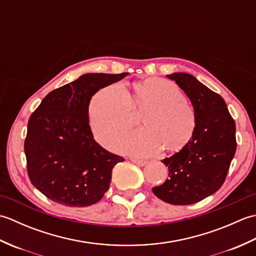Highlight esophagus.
Returning a JSON list of instances; mask_svg holds the SVG:
<instances>
[{
    "label": "esophagus",
    "instance_id": "obj_1",
    "mask_svg": "<svg viewBox=\"0 0 256 256\" xmlns=\"http://www.w3.org/2000/svg\"><path fill=\"white\" fill-rule=\"evenodd\" d=\"M132 162H134V164H136L138 166H144L146 164L145 160H136V158H131L130 160Z\"/></svg>",
    "mask_w": 256,
    "mask_h": 256
}]
</instances>
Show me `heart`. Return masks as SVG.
<instances>
[{
  "instance_id": "b5f03b06",
  "label": "heart",
  "mask_w": 256,
  "mask_h": 256,
  "mask_svg": "<svg viewBox=\"0 0 256 256\" xmlns=\"http://www.w3.org/2000/svg\"><path fill=\"white\" fill-rule=\"evenodd\" d=\"M144 112L143 130L133 134L122 150L138 156L184 150L192 140L197 118L182 90L170 80L148 78L133 84L126 94L121 84H112L92 96L90 125L96 138L106 148L118 150L134 126V113Z\"/></svg>"
}]
</instances>
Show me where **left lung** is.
<instances>
[{"label": "left lung", "instance_id": "left-lung-1", "mask_svg": "<svg viewBox=\"0 0 256 256\" xmlns=\"http://www.w3.org/2000/svg\"><path fill=\"white\" fill-rule=\"evenodd\" d=\"M192 101L197 118L192 140L184 150L162 160L166 182L153 188L170 204H192L214 194L224 182L236 150V122L224 98L184 72L167 74Z\"/></svg>", "mask_w": 256, "mask_h": 256}]
</instances>
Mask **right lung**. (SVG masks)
Returning a JSON list of instances; mask_svg holds the SVG:
<instances>
[{"instance_id":"right-lung-1","label":"right lung","mask_w":256,"mask_h":256,"mask_svg":"<svg viewBox=\"0 0 256 256\" xmlns=\"http://www.w3.org/2000/svg\"><path fill=\"white\" fill-rule=\"evenodd\" d=\"M128 74H86L50 92L27 124L24 150L32 184L67 206H88L110 187L121 156L98 144L89 124V103L100 89Z\"/></svg>"}]
</instances>
